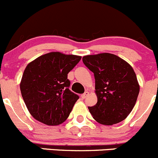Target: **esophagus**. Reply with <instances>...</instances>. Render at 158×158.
Wrapping results in <instances>:
<instances>
[{
	"label": "esophagus",
	"instance_id": "obj_1",
	"mask_svg": "<svg viewBox=\"0 0 158 158\" xmlns=\"http://www.w3.org/2000/svg\"><path fill=\"white\" fill-rule=\"evenodd\" d=\"M88 95H89V92H88V91H86V92L84 93V94L81 96V97H82V99H85Z\"/></svg>",
	"mask_w": 158,
	"mask_h": 158
}]
</instances>
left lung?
Wrapping results in <instances>:
<instances>
[{"instance_id":"left-lung-1","label":"left lung","mask_w":158,"mask_h":158,"mask_svg":"<svg viewBox=\"0 0 158 158\" xmlns=\"http://www.w3.org/2000/svg\"><path fill=\"white\" fill-rule=\"evenodd\" d=\"M82 61L95 78L97 103L88 107L93 118L106 126L126 119L135 106L139 92L132 66L109 53L84 56Z\"/></svg>"}]
</instances>
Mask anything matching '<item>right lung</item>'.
Returning a JSON list of instances; mask_svg holds the SVG:
<instances>
[{"label": "right lung", "mask_w": 158, "mask_h": 158, "mask_svg": "<svg viewBox=\"0 0 158 158\" xmlns=\"http://www.w3.org/2000/svg\"><path fill=\"white\" fill-rule=\"evenodd\" d=\"M80 56L51 52L27 64L20 89L31 115L48 126L63 123L79 97L69 89L68 74Z\"/></svg>", "instance_id": "add662e5"}]
</instances>
